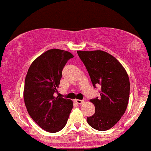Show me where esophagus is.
Here are the masks:
<instances>
[{"label": "esophagus", "mask_w": 151, "mask_h": 151, "mask_svg": "<svg viewBox=\"0 0 151 151\" xmlns=\"http://www.w3.org/2000/svg\"><path fill=\"white\" fill-rule=\"evenodd\" d=\"M74 102L77 103V104H83L84 103V101H82V100H78V99H76L74 101Z\"/></svg>", "instance_id": "1"}]
</instances>
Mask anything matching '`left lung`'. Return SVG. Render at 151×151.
I'll use <instances>...</instances> for the list:
<instances>
[{
    "label": "left lung",
    "mask_w": 151,
    "mask_h": 151,
    "mask_svg": "<svg viewBox=\"0 0 151 151\" xmlns=\"http://www.w3.org/2000/svg\"><path fill=\"white\" fill-rule=\"evenodd\" d=\"M95 88L101 85V98L90 100L96 112L88 117L94 129L109 130L120 121L128 106L130 81L126 69L118 60L103 50H78Z\"/></svg>",
    "instance_id": "obj_1"
}]
</instances>
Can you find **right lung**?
<instances>
[{
    "mask_svg": "<svg viewBox=\"0 0 151 151\" xmlns=\"http://www.w3.org/2000/svg\"><path fill=\"white\" fill-rule=\"evenodd\" d=\"M73 55L60 49H50L35 58L25 79L23 99L28 114L43 130L56 133L66 124L73 101L55 97L62 70Z\"/></svg>",
    "mask_w": 151,
    "mask_h": 151,
    "instance_id": "add662e5",
    "label": "right lung"
}]
</instances>
